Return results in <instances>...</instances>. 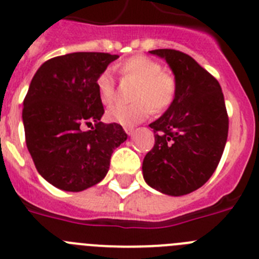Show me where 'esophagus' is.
I'll list each match as a JSON object with an SVG mask.
<instances>
[{
  "label": "esophagus",
  "instance_id": "obj_1",
  "mask_svg": "<svg viewBox=\"0 0 259 259\" xmlns=\"http://www.w3.org/2000/svg\"><path fill=\"white\" fill-rule=\"evenodd\" d=\"M124 131H125V134L128 135V136H132V135H134V132H135V128L127 127V128H124Z\"/></svg>",
  "mask_w": 259,
  "mask_h": 259
}]
</instances>
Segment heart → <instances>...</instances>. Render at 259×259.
<instances>
[{
	"label": "heart",
	"mask_w": 259,
	"mask_h": 259,
	"mask_svg": "<svg viewBox=\"0 0 259 259\" xmlns=\"http://www.w3.org/2000/svg\"><path fill=\"white\" fill-rule=\"evenodd\" d=\"M123 77L137 81L135 100L131 105H114L106 111L110 122L123 127H134L145 120L153 109L157 113L174 104L178 93V81L170 72L162 71L161 63L146 56H134L118 66ZM98 97L104 105L114 101V79L110 71H104L96 80Z\"/></svg>",
	"instance_id": "1"
}]
</instances>
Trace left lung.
Listing matches in <instances>:
<instances>
[{
    "instance_id": "1",
    "label": "left lung",
    "mask_w": 259,
    "mask_h": 259,
    "mask_svg": "<svg viewBox=\"0 0 259 259\" xmlns=\"http://www.w3.org/2000/svg\"><path fill=\"white\" fill-rule=\"evenodd\" d=\"M163 58L178 81L174 104L150 123L155 143L145 155L146 184L168 196L201 188L221 161L228 136V115L218 80L185 53L150 50Z\"/></svg>"
}]
</instances>
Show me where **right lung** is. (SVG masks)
<instances>
[{
  "label": "right lung",
  "mask_w": 259,
  "mask_h": 259,
  "mask_svg": "<svg viewBox=\"0 0 259 259\" xmlns=\"http://www.w3.org/2000/svg\"><path fill=\"white\" fill-rule=\"evenodd\" d=\"M118 58L70 53L42 63L32 77L22 113L27 148L38 174L62 191L101 182L113 152L127 140L122 125L101 122L105 110L96 87L98 75ZM83 124L93 127L83 132Z\"/></svg>",
  "instance_id": "1"
}]
</instances>
